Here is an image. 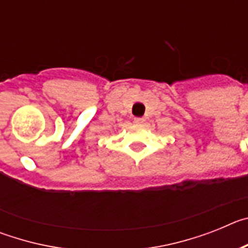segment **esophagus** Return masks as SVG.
Returning <instances> with one entry per match:
<instances>
[{"mask_svg":"<svg viewBox=\"0 0 248 248\" xmlns=\"http://www.w3.org/2000/svg\"><path fill=\"white\" fill-rule=\"evenodd\" d=\"M144 122H145V119H144V118H135L134 119L135 124H143Z\"/></svg>","mask_w":248,"mask_h":248,"instance_id":"esophagus-1","label":"esophagus"}]
</instances>
